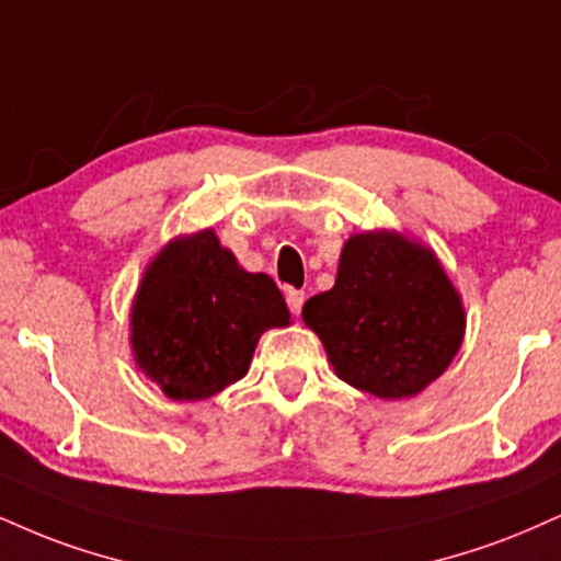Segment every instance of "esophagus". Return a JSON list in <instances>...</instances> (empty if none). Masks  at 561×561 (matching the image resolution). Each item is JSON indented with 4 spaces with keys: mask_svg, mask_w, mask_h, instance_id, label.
<instances>
[{
    "mask_svg": "<svg viewBox=\"0 0 561 561\" xmlns=\"http://www.w3.org/2000/svg\"><path fill=\"white\" fill-rule=\"evenodd\" d=\"M302 302H306V293L302 289H287V308L293 316H300Z\"/></svg>",
    "mask_w": 561,
    "mask_h": 561,
    "instance_id": "1",
    "label": "esophagus"
}]
</instances>
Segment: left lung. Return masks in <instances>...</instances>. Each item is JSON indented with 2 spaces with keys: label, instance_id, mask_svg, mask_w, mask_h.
I'll return each instance as SVG.
<instances>
[{
  "label": "left lung",
  "instance_id": "obj_1",
  "mask_svg": "<svg viewBox=\"0 0 561 561\" xmlns=\"http://www.w3.org/2000/svg\"><path fill=\"white\" fill-rule=\"evenodd\" d=\"M340 379L381 400L413 397L462 345L457 289L428 248L394 232L347 240L329 293L302 306Z\"/></svg>",
  "mask_w": 561,
  "mask_h": 561
}]
</instances>
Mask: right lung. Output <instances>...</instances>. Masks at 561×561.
Instances as JSON below:
<instances>
[{"instance_id":"add662e5","label":"right lung","mask_w":561,"mask_h":561,"mask_svg":"<svg viewBox=\"0 0 561 561\" xmlns=\"http://www.w3.org/2000/svg\"><path fill=\"white\" fill-rule=\"evenodd\" d=\"M285 323L279 287L242 272L206 229L170 242L140 282L135 360L172 400H206L242 379L259 336Z\"/></svg>"}]
</instances>
